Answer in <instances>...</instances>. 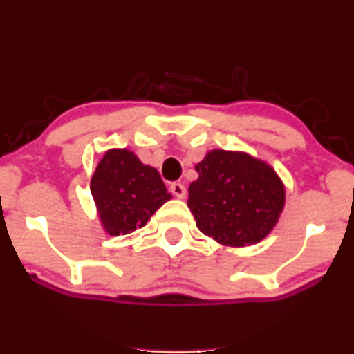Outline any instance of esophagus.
<instances>
[{
    "label": "esophagus",
    "instance_id": "34e87169",
    "mask_svg": "<svg viewBox=\"0 0 354 354\" xmlns=\"http://www.w3.org/2000/svg\"><path fill=\"white\" fill-rule=\"evenodd\" d=\"M169 191H171L174 196L180 198V200H183V198L186 196V188L185 185H181V183H173V185L169 186Z\"/></svg>",
    "mask_w": 354,
    "mask_h": 354
}]
</instances>
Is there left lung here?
Here are the masks:
<instances>
[{
    "mask_svg": "<svg viewBox=\"0 0 354 354\" xmlns=\"http://www.w3.org/2000/svg\"><path fill=\"white\" fill-rule=\"evenodd\" d=\"M188 208L198 230L223 246H251L265 239L286 203L279 174L265 160L245 151L211 149L194 166Z\"/></svg>",
    "mask_w": 354,
    "mask_h": 354,
    "instance_id": "left-lung-1",
    "label": "left lung"
}]
</instances>
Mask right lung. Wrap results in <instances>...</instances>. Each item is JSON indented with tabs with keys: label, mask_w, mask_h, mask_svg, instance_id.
Segmentation results:
<instances>
[{
	"label": "right lung",
	"mask_w": 354,
	"mask_h": 354,
	"mask_svg": "<svg viewBox=\"0 0 354 354\" xmlns=\"http://www.w3.org/2000/svg\"><path fill=\"white\" fill-rule=\"evenodd\" d=\"M89 188L101 228L109 236H123L143 228L171 200L158 169L141 163L128 148L103 153Z\"/></svg>",
	"instance_id": "obj_1"
}]
</instances>
